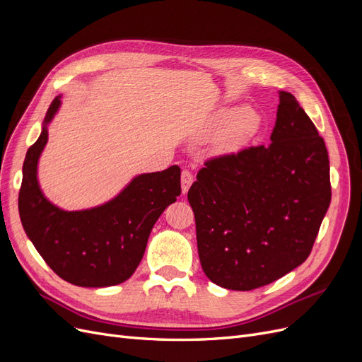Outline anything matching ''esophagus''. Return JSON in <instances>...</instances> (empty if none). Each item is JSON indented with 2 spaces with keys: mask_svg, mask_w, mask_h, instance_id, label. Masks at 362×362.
Returning a JSON list of instances; mask_svg holds the SVG:
<instances>
[{
  "mask_svg": "<svg viewBox=\"0 0 362 362\" xmlns=\"http://www.w3.org/2000/svg\"><path fill=\"white\" fill-rule=\"evenodd\" d=\"M192 182H193V173L190 170H182V173H181V189H182L184 194L189 192Z\"/></svg>",
  "mask_w": 362,
  "mask_h": 362,
  "instance_id": "1",
  "label": "esophagus"
}]
</instances>
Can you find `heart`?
Instances as JSON below:
<instances>
[{"mask_svg": "<svg viewBox=\"0 0 362 362\" xmlns=\"http://www.w3.org/2000/svg\"><path fill=\"white\" fill-rule=\"evenodd\" d=\"M259 125V117L254 110L238 112L229 120V124L222 131V134L217 139L218 151H234L242 146L245 141L255 133Z\"/></svg>", "mask_w": 362, "mask_h": 362, "instance_id": "heart-1", "label": "heart"}]
</instances>
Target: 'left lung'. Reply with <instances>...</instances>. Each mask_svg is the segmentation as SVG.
Returning a JSON list of instances; mask_svg holds the SVG:
<instances>
[{
  "label": "left lung",
  "mask_w": 362,
  "mask_h": 362,
  "mask_svg": "<svg viewBox=\"0 0 362 362\" xmlns=\"http://www.w3.org/2000/svg\"><path fill=\"white\" fill-rule=\"evenodd\" d=\"M269 145L205 160L187 193L205 275L247 291L310 257L331 204L323 137L288 92H279Z\"/></svg>",
  "instance_id": "8db88e82"
}]
</instances>
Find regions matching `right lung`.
<instances>
[{
	"instance_id": "obj_1",
	"label": "right lung",
	"mask_w": 362,
	"mask_h": 362,
	"mask_svg": "<svg viewBox=\"0 0 362 362\" xmlns=\"http://www.w3.org/2000/svg\"><path fill=\"white\" fill-rule=\"evenodd\" d=\"M56 98L45 124L59 108ZM48 140L47 127L24 160L18 208L31 243L52 272L78 287H110L127 281L144 258L151 229L181 194V169L145 173L117 198L84 211H63L39 189L36 169Z\"/></svg>"
}]
</instances>
